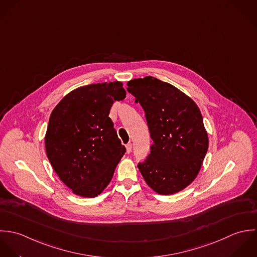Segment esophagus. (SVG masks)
<instances>
[{
	"mask_svg": "<svg viewBox=\"0 0 257 257\" xmlns=\"http://www.w3.org/2000/svg\"><path fill=\"white\" fill-rule=\"evenodd\" d=\"M131 151H132V144H131V143H128V144L126 145V152H127L128 154H130Z\"/></svg>",
	"mask_w": 257,
	"mask_h": 257,
	"instance_id": "obj_1",
	"label": "esophagus"
}]
</instances>
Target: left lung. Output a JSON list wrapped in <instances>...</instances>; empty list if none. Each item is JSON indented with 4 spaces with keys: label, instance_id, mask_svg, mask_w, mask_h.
<instances>
[{
    "label": "left lung",
    "instance_id": "1",
    "mask_svg": "<svg viewBox=\"0 0 257 257\" xmlns=\"http://www.w3.org/2000/svg\"><path fill=\"white\" fill-rule=\"evenodd\" d=\"M127 90L145 111L153 146L138 168L159 195L176 194L199 175L208 148L202 113L174 85L152 76L127 82Z\"/></svg>",
    "mask_w": 257,
    "mask_h": 257
}]
</instances>
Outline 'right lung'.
<instances>
[{"instance_id": "add662e5", "label": "right lung", "mask_w": 257, "mask_h": 257, "mask_svg": "<svg viewBox=\"0 0 257 257\" xmlns=\"http://www.w3.org/2000/svg\"><path fill=\"white\" fill-rule=\"evenodd\" d=\"M125 97L121 81L90 84L70 91L52 110L45 137L47 156L74 195L95 198L111 182L126 149L109 112Z\"/></svg>"}]
</instances>
